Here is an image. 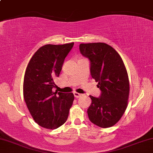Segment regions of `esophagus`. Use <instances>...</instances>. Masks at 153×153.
I'll return each instance as SVG.
<instances>
[{
	"label": "esophagus",
	"instance_id": "34e87169",
	"mask_svg": "<svg viewBox=\"0 0 153 153\" xmlns=\"http://www.w3.org/2000/svg\"><path fill=\"white\" fill-rule=\"evenodd\" d=\"M73 94H74V96H75V98H78V97H80L82 96V94H80V93H76V92H75V93H73Z\"/></svg>",
	"mask_w": 153,
	"mask_h": 153
}]
</instances>
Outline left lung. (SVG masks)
<instances>
[{
  "label": "left lung",
  "mask_w": 153,
  "mask_h": 153,
  "mask_svg": "<svg viewBox=\"0 0 153 153\" xmlns=\"http://www.w3.org/2000/svg\"><path fill=\"white\" fill-rule=\"evenodd\" d=\"M79 48L82 56L89 59L91 75L101 91L98 97L90 95L88 117L97 126L110 128L120 120L128 105L130 85L124 62L106 43H81Z\"/></svg>",
  "instance_id": "1"
}]
</instances>
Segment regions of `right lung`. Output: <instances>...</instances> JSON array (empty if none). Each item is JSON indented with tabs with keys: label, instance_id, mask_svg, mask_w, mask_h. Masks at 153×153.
<instances>
[{
	"label": "right lung",
	"instance_id": "obj_1",
	"mask_svg": "<svg viewBox=\"0 0 153 153\" xmlns=\"http://www.w3.org/2000/svg\"><path fill=\"white\" fill-rule=\"evenodd\" d=\"M74 43L45 45L40 47L28 62L23 81V96L27 109L39 126L56 129L68 117L74 95L53 92L54 80Z\"/></svg>",
	"mask_w": 153,
	"mask_h": 153
}]
</instances>
